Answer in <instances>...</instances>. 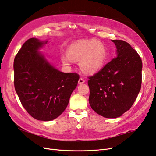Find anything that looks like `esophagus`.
Masks as SVG:
<instances>
[{
  "label": "esophagus",
  "instance_id": "obj_1",
  "mask_svg": "<svg viewBox=\"0 0 156 156\" xmlns=\"http://www.w3.org/2000/svg\"><path fill=\"white\" fill-rule=\"evenodd\" d=\"M84 82H85V80H84L83 78H80V80H79V81H78V83L79 84H82Z\"/></svg>",
  "mask_w": 156,
  "mask_h": 156
}]
</instances>
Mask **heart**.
Instances as JSON below:
<instances>
[{"label": "heart", "mask_w": 156, "mask_h": 156, "mask_svg": "<svg viewBox=\"0 0 156 156\" xmlns=\"http://www.w3.org/2000/svg\"><path fill=\"white\" fill-rule=\"evenodd\" d=\"M107 58L106 46L94 39L76 41L68 46L67 54L61 55L65 65H70L73 61H80V69L86 74L97 73L105 65Z\"/></svg>", "instance_id": "obj_1"}]
</instances>
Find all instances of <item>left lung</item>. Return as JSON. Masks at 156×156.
<instances>
[{"instance_id": "left-lung-1", "label": "left lung", "mask_w": 156, "mask_h": 156, "mask_svg": "<svg viewBox=\"0 0 156 156\" xmlns=\"http://www.w3.org/2000/svg\"><path fill=\"white\" fill-rule=\"evenodd\" d=\"M117 57L93 76H88L89 103L92 110L105 118L114 119L129 110L138 97L142 83L143 63L129 43L112 40Z\"/></svg>"}]
</instances>
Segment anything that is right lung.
Listing matches in <instances>:
<instances>
[{"mask_svg": "<svg viewBox=\"0 0 156 156\" xmlns=\"http://www.w3.org/2000/svg\"><path fill=\"white\" fill-rule=\"evenodd\" d=\"M48 41L27 40L13 62L14 87L26 111L39 121H52L65 110L80 75L62 73L38 50Z\"/></svg>", "mask_w": 156, "mask_h": 156, "instance_id": "add662e5", "label": "right lung"}]
</instances>
